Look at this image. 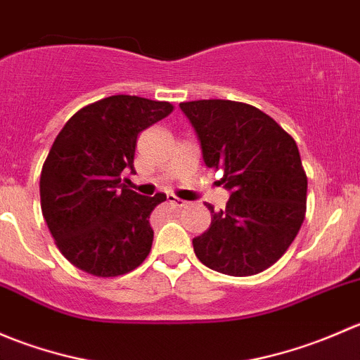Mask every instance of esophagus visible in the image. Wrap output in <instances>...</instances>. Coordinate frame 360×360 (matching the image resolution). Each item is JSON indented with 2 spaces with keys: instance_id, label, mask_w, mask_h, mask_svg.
<instances>
[{
  "instance_id": "esophagus-1",
  "label": "esophagus",
  "mask_w": 360,
  "mask_h": 360,
  "mask_svg": "<svg viewBox=\"0 0 360 360\" xmlns=\"http://www.w3.org/2000/svg\"><path fill=\"white\" fill-rule=\"evenodd\" d=\"M169 202L174 203V205H176V207H184V205H186V202L181 200V198H177V197H174V195H169Z\"/></svg>"
}]
</instances>
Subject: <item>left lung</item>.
I'll return each mask as SVG.
<instances>
[{
	"instance_id": "1",
	"label": "left lung",
	"mask_w": 360,
	"mask_h": 360,
	"mask_svg": "<svg viewBox=\"0 0 360 360\" xmlns=\"http://www.w3.org/2000/svg\"><path fill=\"white\" fill-rule=\"evenodd\" d=\"M198 137L203 163L223 170L226 209L209 205L210 226L193 238L210 270L249 277L278 261L307 210V174L296 143L250 104L209 99L181 103Z\"/></svg>"
}]
</instances>
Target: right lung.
I'll return each instance as SVG.
<instances>
[{"label":"right lung","instance_id":"right-lung-1","mask_svg":"<svg viewBox=\"0 0 360 360\" xmlns=\"http://www.w3.org/2000/svg\"><path fill=\"white\" fill-rule=\"evenodd\" d=\"M172 104L111 96L82 108L56 137L39 177L41 210L69 263L96 277H118L150 254V216L165 195L143 197L122 183L134 172L137 136Z\"/></svg>","mask_w":360,"mask_h":360}]
</instances>
